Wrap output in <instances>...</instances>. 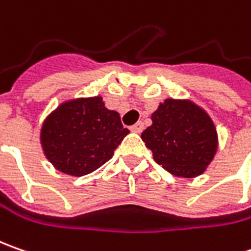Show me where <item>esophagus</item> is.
<instances>
[{
    "mask_svg": "<svg viewBox=\"0 0 251 251\" xmlns=\"http://www.w3.org/2000/svg\"><path fill=\"white\" fill-rule=\"evenodd\" d=\"M144 130V124L141 123V121H138V123H135L132 127H131V131L132 132H141V131Z\"/></svg>",
    "mask_w": 251,
    "mask_h": 251,
    "instance_id": "34e87169",
    "label": "esophagus"
}]
</instances>
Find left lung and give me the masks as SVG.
Instances as JSON below:
<instances>
[{"label": "left lung", "instance_id": "obj_1", "mask_svg": "<svg viewBox=\"0 0 251 251\" xmlns=\"http://www.w3.org/2000/svg\"><path fill=\"white\" fill-rule=\"evenodd\" d=\"M141 134L153 160L178 177L205 172L218 148L217 128L207 111L190 100L166 99Z\"/></svg>", "mask_w": 251, "mask_h": 251}]
</instances>
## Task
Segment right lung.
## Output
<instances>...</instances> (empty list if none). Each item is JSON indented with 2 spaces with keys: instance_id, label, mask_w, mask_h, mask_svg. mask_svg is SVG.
<instances>
[{
  "instance_id": "right-lung-1",
  "label": "right lung",
  "mask_w": 251,
  "mask_h": 251,
  "mask_svg": "<svg viewBox=\"0 0 251 251\" xmlns=\"http://www.w3.org/2000/svg\"><path fill=\"white\" fill-rule=\"evenodd\" d=\"M128 132L120 114L104 107L100 96L81 98L60 104L44 120L40 142L57 170L85 176L110 160Z\"/></svg>"
}]
</instances>
